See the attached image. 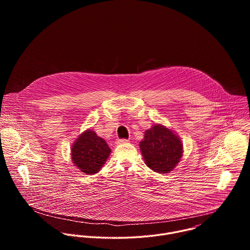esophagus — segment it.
Segmentation results:
<instances>
[{
	"instance_id": "1",
	"label": "esophagus",
	"mask_w": 250,
	"mask_h": 250,
	"mask_svg": "<svg viewBox=\"0 0 250 250\" xmlns=\"http://www.w3.org/2000/svg\"><path fill=\"white\" fill-rule=\"evenodd\" d=\"M128 142H129L128 139L122 138V139H118L117 140V145H125V144H128Z\"/></svg>"
}]
</instances>
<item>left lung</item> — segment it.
Wrapping results in <instances>:
<instances>
[{"instance_id": "left-lung-1", "label": "left lung", "mask_w": 250, "mask_h": 250, "mask_svg": "<svg viewBox=\"0 0 250 250\" xmlns=\"http://www.w3.org/2000/svg\"><path fill=\"white\" fill-rule=\"evenodd\" d=\"M139 147L146 164L158 173L173 170L183 154L180 138L161 125H155L146 131Z\"/></svg>"}]
</instances>
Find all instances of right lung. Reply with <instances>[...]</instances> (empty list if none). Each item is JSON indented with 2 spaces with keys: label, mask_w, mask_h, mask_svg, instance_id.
I'll return each instance as SVG.
<instances>
[{
  "label": "right lung",
  "mask_w": 250,
  "mask_h": 250,
  "mask_svg": "<svg viewBox=\"0 0 250 250\" xmlns=\"http://www.w3.org/2000/svg\"><path fill=\"white\" fill-rule=\"evenodd\" d=\"M110 153L111 148L105 140L90 129L76 139L71 149L73 163L87 175L98 173Z\"/></svg>",
  "instance_id": "obj_1"
}]
</instances>
